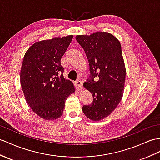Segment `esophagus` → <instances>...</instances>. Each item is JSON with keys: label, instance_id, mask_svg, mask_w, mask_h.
Instances as JSON below:
<instances>
[{"label": "esophagus", "instance_id": "34e87169", "mask_svg": "<svg viewBox=\"0 0 160 160\" xmlns=\"http://www.w3.org/2000/svg\"><path fill=\"white\" fill-rule=\"evenodd\" d=\"M75 87L77 89H81L83 88V82L81 81V80H77L75 82Z\"/></svg>", "mask_w": 160, "mask_h": 160}]
</instances>
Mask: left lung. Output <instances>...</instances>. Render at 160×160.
Returning a JSON list of instances; mask_svg holds the SVG:
<instances>
[{
	"mask_svg": "<svg viewBox=\"0 0 160 160\" xmlns=\"http://www.w3.org/2000/svg\"><path fill=\"white\" fill-rule=\"evenodd\" d=\"M76 40L86 55L90 75L84 87L93 101L83 105L87 118L99 121L109 115L122 98L126 71L119 41L111 34L98 32L77 35Z\"/></svg>",
	"mask_w": 160,
	"mask_h": 160,
	"instance_id": "left-lung-1",
	"label": "left lung"
}]
</instances>
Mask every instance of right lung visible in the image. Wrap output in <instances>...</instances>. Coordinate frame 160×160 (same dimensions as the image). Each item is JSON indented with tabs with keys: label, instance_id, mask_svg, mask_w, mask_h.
<instances>
[{
	"label": "right lung",
	"instance_id": "obj_1",
	"mask_svg": "<svg viewBox=\"0 0 160 160\" xmlns=\"http://www.w3.org/2000/svg\"><path fill=\"white\" fill-rule=\"evenodd\" d=\"M72 38L69 35L37 42L24 55L20 72L22 90L32 110L44 119L60 118L66 100L75 92L72 83L64 78L60 64Z\"/></svg>",
	"mask_w": 160,
	"mask_h": 160
}]
</instances>
